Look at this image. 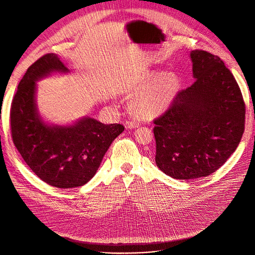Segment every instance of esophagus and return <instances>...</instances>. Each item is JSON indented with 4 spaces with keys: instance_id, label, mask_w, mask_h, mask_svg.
I'll list each match as a JSON object with an SVG mask.
<instances>
[{
    "instance_id": "1",
    "label": "esophagus",
    "mask_w": 255,
    "mask_h": 255,
    "mask_svg": "<svg viewBox=\"0 0 255 255\" xmlns=\"http://www.w3.org/2000/svg\"><path fill=\"white\" fill-rule=\"evenodd\" d=\"M139 122H137V121H134V120H132V121H127V123H126V128H139Z\"/></svg>"
}]
</instances>
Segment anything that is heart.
<instances>
[{
    "label": "heart",
    "mask_w": 255,
    "mask_h": 255,
    "mask_svg": "<svg viewBox=\"0 0 255 255\" xmlns=\"http://www.w3.org/2000/svg\"><path fill=\"white\" fill-rule=\"evenodd\" d=\"M181 88L182 80L176 72L150 70L140 75L130 87L132 94L136 95L130 109L142 118L163 114L172 105Z\"/></svg>",
    "instance_id": "heart-1"
}]
</instances>
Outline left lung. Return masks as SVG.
Here are the masks:
<instances>
[{"instance_id":"8db88e82","label":"left lung","mask_w":255,"mask_h":255,"mask_svg":"<svg viewBox=\"0 0 255 255\" xmlns=\"http://www.w3.org/2000/svg\"><path fill=\"white\" fill-rule=\"evenodd\" d=\"M190 87L154 120L156 166L177 180L212 174L236 150L245 129V103L238 84L216 55L190 52Z\"/></svg>"}]
</instances>
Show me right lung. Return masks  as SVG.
<instances>
[{
	"instance_id": "add662e5",
	"label": "right lung",
	"mask_w": 255,
	"mask_h": 255,
	"mask_svg": "<svg viewBox=\"0 0 255 255\" xmlns=\"http://www.w3.org/2000/svg\"><path fill=\"white\" fill-rule=\"evenodd\" d=\"M68 72L56 54H45L27 69L10 110L12 141L22 158L39 179L57 188L89 182L115 138L125 130L122 125H104L88 116L67 126L43 120L36 103V83Z\"/></svg>"
}]
</instances>
